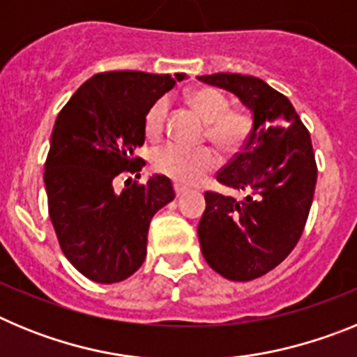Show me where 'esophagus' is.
Segmentation results:
<instances>
[{
	"instance_id": "34e87169",
	"label": "esophagus",
	"mask_w": 357,
	"mask_h": 357,
	"mask_svg": "<svg viewBox=\"0 0 357 357\" xmlns=\"http://www.w3.org/2000/svg\"><path fill=\"white\" fill-rule=\"evenodd\" d=\"M173 188H175V195H176V197H178V198H181L182 195L185 193V188H182V185L175 184V185H173Z\"/></svg>"
}]
</instances>
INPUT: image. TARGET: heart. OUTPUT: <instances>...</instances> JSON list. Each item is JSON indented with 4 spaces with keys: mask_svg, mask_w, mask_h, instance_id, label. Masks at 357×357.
<instances>
[{
    "mask_svg": "<svg viewBox=\"0 0 357 357\" xmlns=\"http://www.w3.org/2000/svg\"><path fill=\"white\" fill-rule=\"evenodd\" d=\"M189 103L207 123V137L225 151H234L247 141L252 130V118L245 110H227L229 102L220 91L202 87L189 96ZM168 112V102L160 98L144 116V132L157 137L162 132ZM153 168L182 185H195L202 176L216 168L218 157L211 148H189L181 144H164L151 155Z\"/></svg>",
    "mask_w": 357,
    "mask_h": 357,
    "instance_id": "obj_1",
    "label": "heart"
}]
</instances>
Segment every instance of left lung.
Wrapping results in <instances>:
<instances>
[{"instance_id": "8db88e82", "label": "left lung", "mask_w": 357, "mask_h": 357, "mask_svg": "<svg viewBox=\"0 0 357 357\" xmlns=\"http://www.w3.org/2000/svg\"><path fill=\"white\" fill-rule=\"evenodd\" d=\"M197 78L232 93L252 114L241 151L216 175L243 198L206 193L198 223L207 264L245 282L282 263L301 239L317 185L311 137L288 98L261 78L238 73Z\"/></svg>"}]
</instances>
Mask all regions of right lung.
<instances>
[{
	"mask_svg": "<svg viewBox=\"0 0 357 357\" xmlns=\"http://www.w3.org/2000/svg\"><path fill=\"white\" fill-rule=\"evenodd\" d=\"M184 73H98L84 82L56 116L44 164L53 229L69 263L82 275L114 284L146 257L151 218L175 198L172 181L153 175L118 193L121 173L139 172L134 155L144 143V116Z\"/></svg>",
	"mask_w": 357,
	"mask_h": 357,
	"instance_id": "1",
	"label": "right lung"
}]
</instances>
